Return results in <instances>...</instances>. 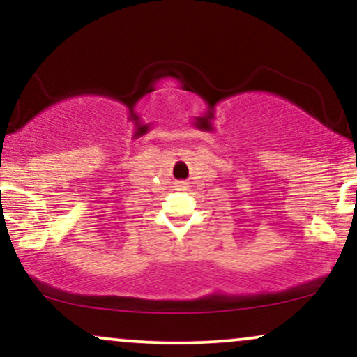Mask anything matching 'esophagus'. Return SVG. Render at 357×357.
Masks as SVG:
<instances>
[{"label": "esophagus", "instance_id": "obj_1", "mask_svg": "<svg viewBox=\"0 0 357 357\" xmlns=\"http://www.w3.org/2000/svg\"><path fill=\"white\" fill-rule=\"evenodd\" d=\"M176 188H178V190H184V188H186V184H184V183H176Z\"/></svg>", "mask_w": 357, "mask_h": 357}]
</instances>
